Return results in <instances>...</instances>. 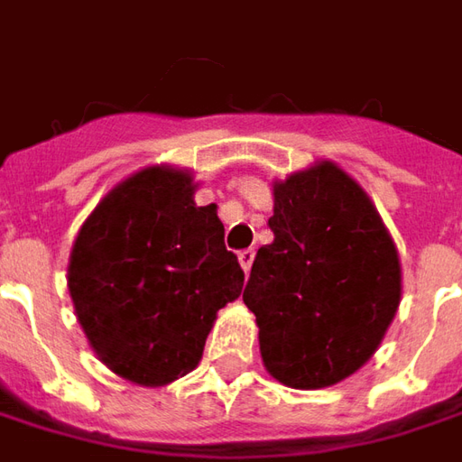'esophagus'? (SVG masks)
I'll list each match as a JSON object with an SVG mask.
<instances>
[{"instance_id": "34e87169", "label": "esophagus", "mask_w": 462, "mask_h": 462, "mask_svg": "<svg viewBox=\"0 0 462 462\" xmlns=\"http://www.w3.org/2000/svg\"><path fill=\"white\" fill-rule=\"evenodd\" d=\"M238 263H241V269L249 273L251 272V263H254V249H244L238 251Z\"/></svg>"}]
</instances>
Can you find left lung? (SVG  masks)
<instances>
[{"label": "left lung", "instance_id": "8db88e82", "mask_svg": "<svg viewBox=\"0 0 462 462\" xmlns=\"http://www.w3.org/2000/svg\"><path fill=\"white\" fill-rule=\"evenodd\" d=\"M273 241L244 304L266 372L294 390L342 383L383 345L402 299L400 254L367 190L332 161L273 180Z\"/></svg>", "mask_w": 462, "mask_h": 462}]
</instances>
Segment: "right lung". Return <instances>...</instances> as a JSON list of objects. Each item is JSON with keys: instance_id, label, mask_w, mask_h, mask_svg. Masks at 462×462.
<instances>
[{"instance_id": "obj_1", "label": "right lung", "mask_w": 462, "mask_h": 462, "mask_svg": "<svg viewBox=\"0 0 462 462\" xmlns=\"http://www.w3.org/2000/svg\"><path fill=\"white\" fill-rule=\"evenodd\" d=\"M193 171L148 165L105 193L79 226L67 289L92 352L117 377L163 387L199 367L218 310L241 297L218 206H199Z\"/></svg>"}]
</instances>
